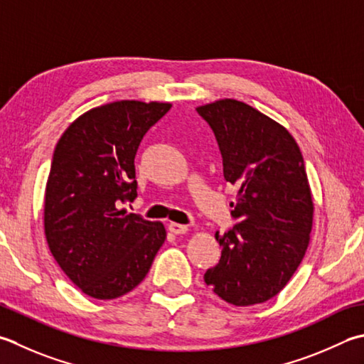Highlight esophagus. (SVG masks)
<instances>
[{
  "mask_svg": "<svg viewBox=\"0 0 364 364\" xmlns=\"http://www.w3.org/2000/svg\"><path fill=\"white\" fill-rule=\"evenodd\" d=\"M168 232L173 233V235H183V233L188 232V225L176 224V223H170V224H168Z\"/></svg>",
  "mask_w": 364,
  "mask_h": 364,
  "instance_id": "1",
  "label": "esophagus"
}]
</instances>
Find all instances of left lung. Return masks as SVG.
<instances>
[{"label": "left lung", "mask_w": 364, "mask_h": 364, "mask_svg": "<svg viewBox=\"0 0 364 364\" xmlns=\"http://www.w3.org/2000/svg\"><path fill=\"white\" fill-rule=\"evenodd\" d=\"M223 154L225 181L238 186L232 230L203 279L233 306L265 303L287 286L311 241L314 200L304 161L290 132L237 99L197 107Z\"/></svg>", "instance_id": "1"}]
</instances>
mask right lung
<instances>
[{
	"label": "right lung",
	"instance_id": "add662e5",
	"mask_svg": "<svg viewBox=\"0 0 364 364\" xmlns=\"http://www.w3.org/2000/svg\"><path fill=\"white\" fill-rule=\"evenodd\" d=\"M170 102L117 101L74 119L56 144L46 184L44 232L70 281L96 300H115L145 279L166 241L162 223L127 215L137 197L134 158Z\"/></svg>",
	"mask_w": 364,
	"mask_h": 364
}]
</instances>
